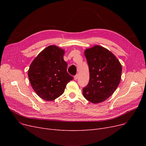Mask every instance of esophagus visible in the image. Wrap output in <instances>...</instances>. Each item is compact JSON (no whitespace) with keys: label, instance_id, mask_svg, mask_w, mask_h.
Here are the masks:
<instances>
[{"label":"esophagus","instance_id":"34e87169","mask_svg":"<svg viewBox=\"0 0 146 146\" xmlns=\"http://www.w3.org/2000/svg\"><path fill=\"white\" fill-rule=\"evenodd\" d=\"M78 74H76V76H74V79L75 80H78Z\"/></svg>","mask_w":146,"mask_h":146}]
</instances>
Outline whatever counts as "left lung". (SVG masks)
Listing matches in <instances>:
<instances>
[{
  "label": "left lung",
  "instance_id": "8db88e82",
  "mask_svg": "<svg viewBox=\"0 0 146 146\" xmlns=\"http://www.w3.org/2000/svg\"><path fill=\"white\" fill-rule=\"evenodd\" d=\"M89 68V82L83 95L93 104L101 103L111 96L121 79L122 66L112 52L96 45L85 50Z\"/></svg>",
  "mask_w": 146,
  "mask_h": 146
}]
</instances>
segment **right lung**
Segmentation results:
<instances>
[{
    "mask_svg": "<svg viewBox=\"0 0 146 146\" xmlns=\"http://www.w3.org/2000/svg\"><path fill=\"white\" fill-rule=\"evenodd\" d=\"M65 51L50 45L41 51L30 65L28 78L35 92L45 101H53L62 95L73 78L67 72Z\"/></svg>",
    "mask_w": 146,
    "mask_h": 146,
    "instance_id": "add662e5",
    "label": "right lung"
}]
</instances>
